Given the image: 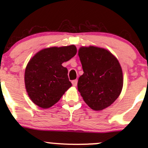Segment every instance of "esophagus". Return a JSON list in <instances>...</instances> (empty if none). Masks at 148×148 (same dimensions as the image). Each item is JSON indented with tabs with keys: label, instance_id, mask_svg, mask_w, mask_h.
Instances as JSON below:
<instances>
[{
	"label": "esophagus",
	"instance_id": "1",
	"mask_svg": "<svg viewBox=\"0 0 148 148\" xmlns=\"http://www.w3.org/2000/svg\"><path fill=\"white\" fill-rule=\"evenodd\" d=\"M77 82H78V81H77V79H75V80H73L72 82H71V83H72V85L74 86H76L77 85Z\"/></svg>",
	"mask_w": 148,
	"mask_h": 148
}]
</instances>
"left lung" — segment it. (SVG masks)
Here are the masks:
<instances>
[{
    "label": "left lung",
    "mask_w": 148,
    "mask_h": 148,
    "mask_svg": "<svg viewBox=\"0 0 148 148\" xmlns=\"http://www.w3.org/2000/svg\"><path fill=\"white\" fill-rule=\"evenodd\" d=\"M84 74L79 78L78 90L85 103L95 111L110 107L120 96L123 86L122 67L107 49L82 46L78 51Z\"/></svg>",
    "instance_id": "8db88e82"
}]
</instances>
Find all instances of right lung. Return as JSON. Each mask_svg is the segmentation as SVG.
Returning a JSON list of instances; mask_svg holds the SVG:
<instances>
[{
  "instance_id": "obj_1",
  "label": "right lung",
  "mask_w": 148,
  "mask_h": 148,
  "mask_svg": "<svg viewBox=\"0 0 148 148\" xmlns=\"http://www.w3.org/2000/svg\"><path fill=\"white\" fill-rule=\"evenodd\" d=\"M76 53L74 45L53 46L39 51L30 59L24 81L28 97L34 104L43 109L49 108L71 87L68 70L62 64Z\"/></svg>"
}]
</instances>
